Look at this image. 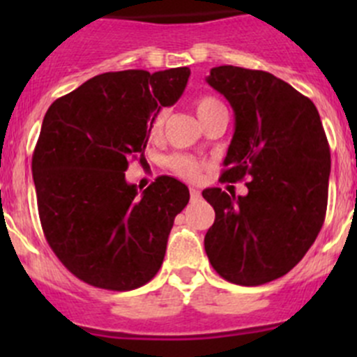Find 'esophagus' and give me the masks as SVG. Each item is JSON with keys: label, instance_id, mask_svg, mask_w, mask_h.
Here are the masks:
<instances>
[{"label": "esophagus", "instance_id": "1", "mask_svg": "<svg viewBox=\"0 0 357 357\" xmlns=\"http://www.w3.org/2000/svg\"><path fill=\"white\" fill-rule=\"evenodd\" d=\"M200 197H202V193L199 192V190H197V188H190V199H192V202L200 200Z\"/></svg>", "mask_w": 357, "mask_h": 357}]
</instances>
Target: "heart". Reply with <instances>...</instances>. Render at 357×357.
<instances>
[{"label":"heart","mask_w":357,"mask_h":357,"mask_svg":"<svg viewBox=\"0 0 357 357\" xmlns=\"http://www.w3.org/2000/svg\"><path fill=\"white\" fill-rule=\"evenodd\" d=\"M219 107H222L221 102L215 100L214 96H200V98L195 100V112L200 121L205 115L211 114L212 110L219 109ZM162 128H164V112H158L150 122V136L158 138L162 135ZM167 167L181 179L197 181V179H200L202 171H204V162L192 155H186V153H176V155L167 158Z\"/></svg>","instance_id":"1"}]
</instances>
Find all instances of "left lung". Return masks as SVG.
Returning <instances> with one entry per match:
<instances>
[{
    "instance_id": "left-lung-1",
    "label": "left lung",
    "mask_w": 357,
    "mask_h": 357,
    "mask_svg": "<svg viewBox=\"0 0 357 357\" xmlns=\"http://www.w3.org/2000/svg\"><path fill=\"white\" fill-rule=\"evenodd\" d=\"M207 82L235 112L219 179L250 181L245 197L202 192L215 211L205 252L228 282L264 285L298 264L325 222L328 139L314 103L269 72L221 66Z\"/></svg>"
}]
</instances>
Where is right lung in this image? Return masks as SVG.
I'll list each match as a JSON object with an SVG mask.
<instances>
[{
    "label": "right lung",
    "instance_id": "obj_1",
    "mask_svg": "<svg viewBox=\"0 0 357 357\" xmlns=\"http://www.w3.org/2000/svg\"><path fill=\"white\" fill-rule=\"evenodd\" d=\"M188 77V67L105 72L55 100L43 119L32 153L39 221L60 262L88 285L132 290L160 269L190 192L158 176L138 195L126 171L145 162L150 122L178 102Z\"/></svg>",
    "mask_w": 357,
    "mask_h": 357
}]
</instances>
